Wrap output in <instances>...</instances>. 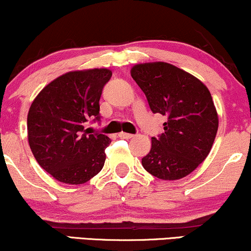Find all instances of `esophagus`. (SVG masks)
I'll return each mask as SVG.
<instances>
[{
    "label": "esophagus",
    "mask_w": 251,
    "mask_h": 251,
    "mask_svg": "<svg viewBox=\"0 0 251 251\" xmlns=\"http://www.w3.org/2000/svg\"><path fill=\"white\" fill-rule=\"evenodd\" d=\"M119 137H120V138H123V139H130V138H132L133 135H132V133H128V132L121 131V132L119 133Z\"/></svg>",
    "instance_id": "esophagus-1"
}]
</instances>
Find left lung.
<instances>
[{
	"label": "left lung",
	"mask_w": 251,
	"mask_h": 251,
	"mask_svg": "<svg viewBox=\"0 0 251 251\" xmlns=\"http://www.w3.org/2000/svg\"><path fill=\"white\" fill-rule=\"evenodd\" d=\"M130 73L152 112L168 118L164 132L152 138L143 167L162 180L186 177L210 153L218 130L210 91L194 75L164 61L136 64Z\"/></svg>",
	"instance_id": "1"
}]
</instances>
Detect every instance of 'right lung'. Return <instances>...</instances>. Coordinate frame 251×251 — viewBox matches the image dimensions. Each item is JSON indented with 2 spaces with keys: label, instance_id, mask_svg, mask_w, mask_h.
Segmentation results:
<instances>
[{
  "label": "right lung",
  "instance_id": "add662e5",
  "mask_svg": "<svg viewBox=\"0 0 251 251\" xmlns=\"http://www.w3.org/2000/svg\"><path fill=\"white\" fill-rule=\"evenodd\" d=\"M108 68L67 72L39 92L27 115V137L37 163L64 184H84L104 167L111 139L85 129L99 120V99Z\"/></svg>",
  "mask_w": 251,
  "mask_h": 251
}]
</instances>
